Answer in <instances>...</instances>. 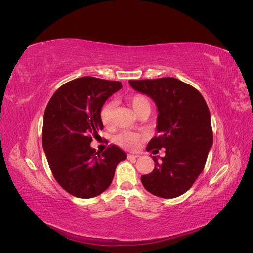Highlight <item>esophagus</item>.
<instances>
[{"label":"esophagus","instance_id":"1","mask_svg":"<svg viewBox=\"0 0 253 253\" xmlns=\"http://www.w3.org/2000/svg\"><path fill=\"white\" fill-rule=\"evenodd\" d=\"M138 157H139L138 154H127V158L128 159H136V158H138Z\"/></svg>","mask_w":253,"mask_h":253}]
</instances>
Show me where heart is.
Listing matches in <instances>:
<instances>
[{
    "instance_id": "heart-1",
    "label": "heart",
    "mask_w": 253,
    "mask_h": 253,
    "mask_svg": "<svg viewBox=\"0 0 253 253\" xmlns=\"http://www.w3.org/2000/svg\"><path fill=\"white\" fill-rule=\"evenodd\" d=\"M128 102L132 105L134 111L137 113V115H142L144 113H150L152 104L150 99L143 95V94H135L128 98ZM114 110H115V102L114 101H108L101 109L100 117L105 126H113V116H114ZM142 139V136L138 133L135 132H122L119 135L116 136L115 138V142H116L120 147H124L129 150L136 149L138 147L140 141Z\"/></svg>"
}]
</instances>
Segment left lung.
<instances>
[{
  "instance_id": "obj_1",
  "label": "left lung",
  "mask_w": 253,
  "mask_h": 253,
  "mask_svg": "<svg viewBox=\"0 0 253 253\" xmlns=\"http://www.w3.org/2000/svg\"><path fill=\"white\" fill-rule=\"evenodd\" d=\"M131 86L155 101L158 135L148 143L153 153L166 149L165 157L141 176L150 193L163 198L177 197L192 187L203 172L213 144L210 112L202 94L176 78L129 80Z\"/></svg>"
}]
</instances>
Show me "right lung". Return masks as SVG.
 <instances>
[{"label":"right lung","mask_w":253,"mask_h":253,"mask_svg":"<svg viewBox=\"0 0 253 253\" xmlns=\"http://www.w3.org/2000/svg\"><path fill=\"white\" fill-rule=\"evenodd\" d=\"M121 82L81 77L60 86L44 113L42 144L53 177L66 192L91 198L112 183L126 153L110 144L104 152L90 148L103 128L101 108Z\"/></svg>","instance_id":"right-lung-1"}]
</instances>
